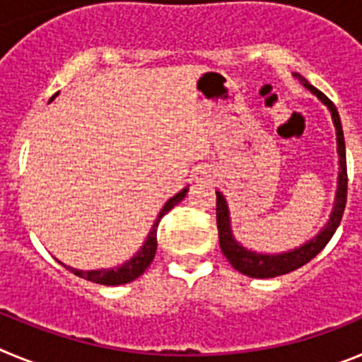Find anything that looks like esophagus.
Masks as SVG:
<instances>
[{
    "label": "esophagus",
    "instance_id": "1",
    "mask_svg": "<svg viewBox=\"0 0 362 362\" xmlns=\"http://www.w3.org/2000/svg\"><path fill=\"white\" fill-rule=\"evenodd\" d=\"M209 181H212L210 170H199V175L196 177V183H209Z\"/></svg>",
    "mask_w": 362,
    "mask_h": 362
}]
</instances>
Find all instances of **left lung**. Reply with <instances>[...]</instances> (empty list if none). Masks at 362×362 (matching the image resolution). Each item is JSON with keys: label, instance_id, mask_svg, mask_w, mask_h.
I'll return each instance as SVG.
<instances>
[{"label": "left lung", "instance_id": "obj_1", "mask_svg": "<svg viewBox=\"0 0 362 362\" xmlns=\"http://www.w3.org/2000/svg\"><path fill=\"white\" fill-rule=\"evenodd\" d=\"M303 86H306L313 95H317L322 103L328 107L332 114V121L337 130V153H339V177H337V192H335V203L334 210H332L330 221L326 223L325 228L315 235L313 239L306 241L305 245H300L299 248H293L284 254H257L243 245H239L232 235V228H230V214L226 199L223 197L221 192H216L217 196V230H219V245L221 252L228 259V263L241 274L248 277H255V279H268V277L284 276L288 272L297 270L308 261H312L319 252L328 245L332 235L337 230L339 223L343 219L344 206H346V190H348V174H346V148H344V134L343 127H341V117L332 103L330 99L326 98L321 90H317L315 86L310 85L306 79L300 78Z\"/></svg>", "mask_w": 362, "mask_h": 362}]
</instances>
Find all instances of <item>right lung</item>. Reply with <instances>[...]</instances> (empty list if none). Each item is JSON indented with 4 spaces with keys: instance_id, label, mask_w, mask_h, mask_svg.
I'll list each match as a JSON object with an SVG mask.
<instances>
[{
    "instance_id": "right-lung-1",
    "label": "right lung",
    "mask_w": 362,
    "mask_h": 362,
    "mask_svg": "<svg viewBox=\"0 0 362 362\" xmlns=\"http://www.w3.org/2000/svg\"><path fill=\"white\" fill-rule=\"evenodd\" d=\"M187 192H188V188H183V190L179 192V194H175L174 197H170V199L166 201L165 206H163L161 212H159L158 219H156V223H153L152 230H150L145 245L141 246V250L137 252V254L134 255L130 261H127L124 264H121L119 268H110V270H76V268L66 267V264H63V263L62 264L66 268V270H70L72 274H76L78 277H83V279L92 281V283H98V284H107V286L127 284V283H130V281L137 279V277L141 276L143 272L150 267V263L153 261V255H156V250H158L159 221L163 219V216H165V214L170 212L175 204L181 203V201L187 197Z\"/></svg>"
}]
</instances>
